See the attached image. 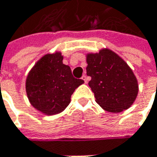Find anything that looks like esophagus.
<instances>
[{"label": "esophagus", "instance_id": "esophagus-1", "mask_svg": "<svg viewBox=\"0 0 157 157\" xmlns=\"http://www.w3.org/2000/svg\"><path fill=\"white\" fill-rule=\"evenodd\" d=\"M82 79L85 81V83H87L88 81V78H87V76L86 75H83L82 76Z\"/></svg>", "mask_w": 157, "mask_h": 157}]
</instances>
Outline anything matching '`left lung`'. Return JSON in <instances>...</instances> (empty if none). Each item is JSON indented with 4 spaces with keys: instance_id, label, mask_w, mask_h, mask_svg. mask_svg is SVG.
Instances as JSON below:
<instances>
[{
    "instance_id": "obj_1",
    "label": "left lung",
    "mask_w": 157,
    "mask_h": 157,
    "mask_svg": "<svg viewBox=\"0 0 157 157\" xmlns=\"http://www.w3.org/2000/svg\"><path fill=\"white\" fill-rule=\"evenodd\" d=\"M88 85L96 102L106 111L120 113L130 107L138 94L133 71L121 57L108 49L86 56Z\"/></svg>"
}]
</instances>
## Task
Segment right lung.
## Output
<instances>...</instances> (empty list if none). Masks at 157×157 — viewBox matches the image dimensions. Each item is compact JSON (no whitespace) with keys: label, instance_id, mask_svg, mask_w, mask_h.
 I'll use <instances>...</instances> for the list:
<instances>
[{"label":"right lung","instance_id":"add662e5","mask_svg":"<svg viewBox=\"0 0 157 157\" xmlns=\"http://www.w3.org/2000/svg\"><path fill=\"white\" fill-rule=\"evenodd\" d=\"M83 79L75 78L70 66L63 63L60 52L46 54L29 72L26 93L30 104L46 115L63 112Z\"/></svg>","mask_w":157,"mask_h":157}]
</instances>
